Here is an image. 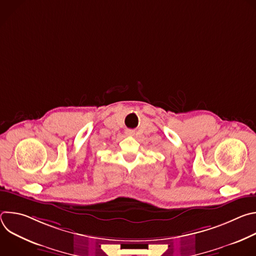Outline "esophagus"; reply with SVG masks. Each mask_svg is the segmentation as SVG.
Masks as SVG:
<instances>
[{
    "label": "esophagus",
    "mask_w": 256,
    "mask_h": 256,
    "mask_svg": "<svg viewBox=\"0 0 256 256\" xmlns=\"http://www.w3.org/2000/svg\"><path fill=\"white\" fill-rule=\"evenodd\" d=\"M126 134L128 136H132V130H126Z\"/></svg>",
    "instance_id": "34e87169"
}]
</instances>
